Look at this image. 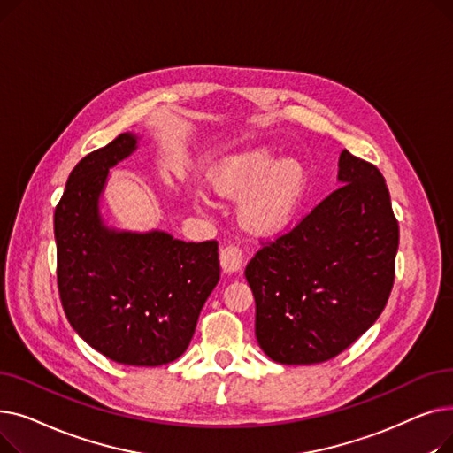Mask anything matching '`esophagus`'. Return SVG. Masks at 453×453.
Wrapping results in <instances>:
<instances>
[{
  "label": "esophagus",
  "instance_id": "1",
  "mask_svg": "<svg viewBox=\"0 0 453 453\" xmlns=\"http://www.w3.org/2000/svg\"><path fill=\"white\" fill-rule=\"evenodd\" d=\"M220 266L224 270V273L233 275V273H239L244 266V257L241 253L239 248L234 246H227L220 251Z\"/></svg>",
  "mask_w": 453,
  "mask_h": 453
}]
</instances>
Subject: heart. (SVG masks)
<instances>
[{
    "instance_id": "obj_1",
    "label": "heart",
    "mask_w": 453,
    "mask_h": 453,
    "mask_svg": "<svg viewBox=\"0 0 453 453\" xmlns=\"http://www.w3.org/2000/svg\"><path fill=\"white\" fill-rule=\"evenodd\" d=\"M209 185L222 198H242L239 217L248 231L277 236L294 224L306 195L308 176L299 161L279 159L270 147H255L214 165Z\"/></svg>"
}]
</instances>
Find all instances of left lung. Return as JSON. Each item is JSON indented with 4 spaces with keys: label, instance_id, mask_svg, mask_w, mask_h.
I'll use <instances>...</instances> for the list:
<instances>
[{
    "label": "left lung",
    "instance_id": "1",
    "mask_svg": "<svg viewBox=\"0 0 453 453\" xmlns=\"http://www.w3.org/2000/svg\"><path fill=\"white\" fill-rule=\"evenodd\" d=\"M340 188L246 266L255 336L287 365L334 358L382 314L395 280L398 222L384 176L349 150Z\"/></svg>",
    "mask_w": 453,
    "mask_h": 453
}]
</instances>
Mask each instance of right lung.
<instances>
[{
	"label": "right lung",
	"instance_id": "obj_1",
	"mask_svg": "<svg viewBox=\"0 0 453 453\" xmlns=\"http://www.w3.org/2000/svg\"><path fill=\"white\" fill-rule=\"evenodd\" d=\"M139 139L121 134L71 171L55 211L57 277L64 312L89 347L117 364L157 367L187 350L220 263L214 241L108 226L101 205L110 169Z\"/></svg>",
	"mask_w": 453,
	"mask_h": 453
}]
</instances>
